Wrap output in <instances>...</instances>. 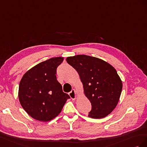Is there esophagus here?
Wrapping results in <instances>:
<instances>
[{
    "instance_id": "1",
    "label": "esophagus",
    "mask_w": 147,
    "mask_h": 147,
    "mask_svg": "<svg viewBox=\"0 0 147 147\" xmlns=\"http://www.w3.org/2000/svg\"><path fill=\"white\" fill-rule=\"evenodd\" d=\"M69 97H71V99L74 100L75 98H76V96H77V94L76 93V90H75L74 89L71 90L69 93Z\"/></svg>"
}]
</instances>
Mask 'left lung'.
<instances>
[{
  "label": "left lung",
  "mask_w": 147,
  "mask_h": 147,
  "mask_svg": "<svg viewBox=\"0 0 147 147\" xmlns=\"http://www.w3.org/2000/svg\"><path fill=\"white\" fill-rule=\"evenodd\" d=\"M77 71L92 110L88 116L100 119L112 112L118 104L123 84L116 70L100 58L78 55L66 58Z\"/></svg>",
  "instance_id": "1"
}]
</instances>
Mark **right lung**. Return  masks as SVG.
<instances>
[{"label":"right lung","instance_id":"1","mask_svg":"<svg viewBox=\"0 0 147 147\" xmlns=\"http://www.w3.org/2000/svg\"><path fill=\"white\" fill-rule=\"evenodd\" d=\"M63 60L55 57L40 63L28 71L20 82L21 105L36 120L46 122L55 118L70 98L57 80V69Z\"/></svg>","mask_w":147,"mask_h":147}]
</instances>
